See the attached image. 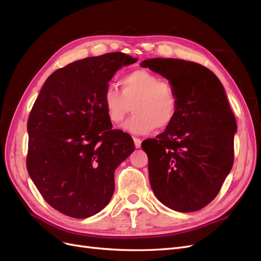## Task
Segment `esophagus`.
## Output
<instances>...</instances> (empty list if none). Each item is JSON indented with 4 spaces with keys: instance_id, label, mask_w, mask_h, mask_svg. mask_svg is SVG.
I'll return each instance as SVG.
<instances>
[{
    "instance_id": "1",
    "label": "esophagus",
    "mask_w": 261,
    "mask_h": 261,
    "mask_svg": "<svg viewBox=\"0 0 261 261\" xmlns=\"http://www.w3.org/2000/svg\"><path fill=\"white\" fill-rule=\"evenodd\" d=\"M134 143H135V147H136V148H140V146H141V140H140L139 138L134 137Z\"/></svg>"
}]
</instances>
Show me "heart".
Segmentation results:
<instances>
[{
    "mask_svg": "<svg viewBox=\"0 0 261 261\" xmlns=\"http://www.w3.org/2000/svg\"><path fill=\"white\" fill-rule=\"evenodd\" d=\"M121 90L110 86L105 91L103 103L109 120L120 123L132 110L134 113L122 125L133 134H145L165 128L174 121L178 99L173 86L146 69H136L124 75Z\"/></svg>",
    "mask_w": 261,
    "mask_h": 261,
    "instance_id": "obj_1",
    "label": "heart"
}]
</instances>
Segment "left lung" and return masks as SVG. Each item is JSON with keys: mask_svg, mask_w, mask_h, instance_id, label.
Wrapping results in <instances>:
<instances>
[{"mask_svg": "<svg viewBox=\"0 0 261 261\" xmlns=\"http://www.w3.org/2000/svg\"><path fill=\"white\" fill-rule=\"evenodd\" d=\"M160 74L178 99L176 116L141 148L156 198L179 212H194L216 198L234 162L235 116L219 78L198 63L151 59L140 64Z\"/></svg>", "mask_w": 261, "mask_h": 261, "instance_id": "1", "label": "left lung"}]
</instances>
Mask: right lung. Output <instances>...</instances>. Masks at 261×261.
<instances>
[{
  "label": "right lung",
  "instance_id": "obj_1",
  "mask_svg": "<svg viewBox=\"0 0 261 261\" xmlns=\"http://www.w3.org/2000/svg\"><path fill=\"white\" fill-rule=\"evenodd\" d=\"M137 59L122 52L70 63L45 81L27 123V171L43 199L84 219L114 193V172L134 150L133 138L112 129L103 103L109 82Z\"/></svg>",
  "mask_w": 261,
  "mask_h": 261
}]
</instances>
